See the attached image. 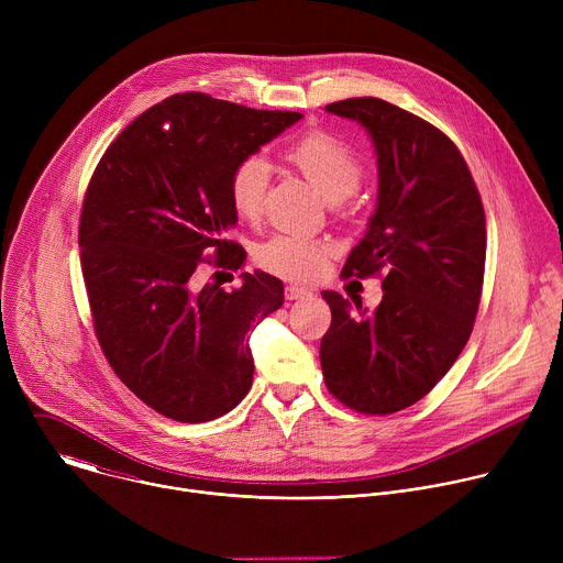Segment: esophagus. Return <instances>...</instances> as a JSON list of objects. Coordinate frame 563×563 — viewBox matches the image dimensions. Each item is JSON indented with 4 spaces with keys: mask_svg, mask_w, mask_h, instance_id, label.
<instances>
[{
    "mask_svg": "<svg viewBox=\"0 0 563 563\" xmlns=\"http://www.w3.org/2000/svg\"><path fill=\"white\" fill-rule=\"evenodd\" d=\"M311 291L307 287H298V285H287L285 287V298L287 300H302V298H309Z\"/></svg>",
    "mask_w": 563,
    "mask_h": 563,
    "instance_id": "obj_1",
    "label": "esophagus"
}]
</instances>
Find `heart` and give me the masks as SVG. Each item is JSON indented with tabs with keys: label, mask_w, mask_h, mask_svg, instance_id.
I'll return each mask as SVG.
<instances>
[{
	"label": "heart",
	"mask_w": 563,
	"mask_h": 563,
	"mask_svg": "<svg viewBox=\"0 0 563 563\" xmlns=\"http://www.w3.org/2000/svg\"><path fill=\"white\" fill-rule=\"evenodd\" d=\"M285 157L298 167L328 200L347 198L363 178L361 155L330 131H309L285 148ZM269 165L263 155H247L229 174V200L238 218L258 220L265 209ZM328 240L278 233L256 247L254 261L261 269L280 278L307 280L318 276L332 258Z\"/></svg>",
	"instance_id": "obj_1"
}]
</instances>
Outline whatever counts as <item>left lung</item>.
<instances>
[{"label":"left lung","mask_w":563,"mask_h":563,"mask_svg":"<svg viewBox=\"0 0 563 563\" xmlns=\"http://www.w3.org/2000/svg\"><path fill=\"white\" fill-rule=\"evenodd\" d=\"M358 120L378 153V205L341 278H380L376 309L323 291L332 323L323 378L358 415L421 400L463 352L486 272V211L456 144L428 120L378 98L325 107Z\"/></svg>","instance_id":"left-lung-1"}]
</instances>
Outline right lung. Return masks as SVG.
<instances>
[{
    "mask_svg": "<svg viewBox=\"0 0 563 563\" xmlns=\"http://www.w3.org/2000/svg\"><path fill=\"white\" fill-rule=\"evenodd\" d=\"M296 120L178 93L137 115L89 180L77 243L93 330L118 378L157 415L213 421L252 387L250 332L283 305V283L256 272L229 291L198 289L194 272L243 265L229 238V174Z\"/></svg>",
    "mask_w": 563,
    "mask_h": 563,
    "instance_id": "obj_1",
    "label": "right lung"
}]
</instances>
